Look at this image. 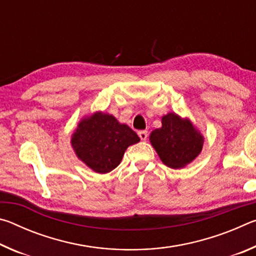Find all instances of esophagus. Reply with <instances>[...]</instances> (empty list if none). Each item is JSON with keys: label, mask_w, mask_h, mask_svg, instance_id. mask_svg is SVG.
<instances>
[{"label": "esophagus", "mask_w": 256, "mask_h": 256, "mask_svg": "<svg viewBox=\"0 0 256 256\" xmlns=\"http://www.w3.org/2000/svg\"><path fill=\"white\" fill-rule=\"evenodd\" d=\"M138 136H140V138L142 141H146V138H148V132L146 131H138Z\"/></svg>", "instance_id": "esophagus-1"}]
</instances>
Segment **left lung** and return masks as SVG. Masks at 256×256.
I'll list each match as a JSON object with an SVG mask.
<instances>
[{"label": "left lung", "mask_w": 256, "mask_h": 256, "mask_svg": "<svg viewBox=\"0 0 256 256\" xmlns=\"http://www.w3.org/2000/svg\"><path fill=\"white\" fill-rule=\"evenodd\" d=\"M162 126L150 134V142L159 158L166 166L178 170L192 162L200 154L203 142L202 134L188 118L175 112H168L162 118Z\"/></svg>", "instance_id": "obj_1"}]
</instances>
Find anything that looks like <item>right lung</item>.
Listing matches in <instances>:
<instances>
[{
  "label": "right lung",
  "mask_w": 256,
  "mask_h": 256,
  "mask_svg": "<svg viewBox=\"0 0 256 256\" xmlns=\"http://www.w3.org/2000/svg\"><path fill=\"white\" fill-rule=\"evenodd\" d=\"M138 141L131 128L102 112L82 118L71 138L78 158L99 174L118 167L125 150Z\"/></svg>",
  "instance_id": "1"
}]
</instances>
